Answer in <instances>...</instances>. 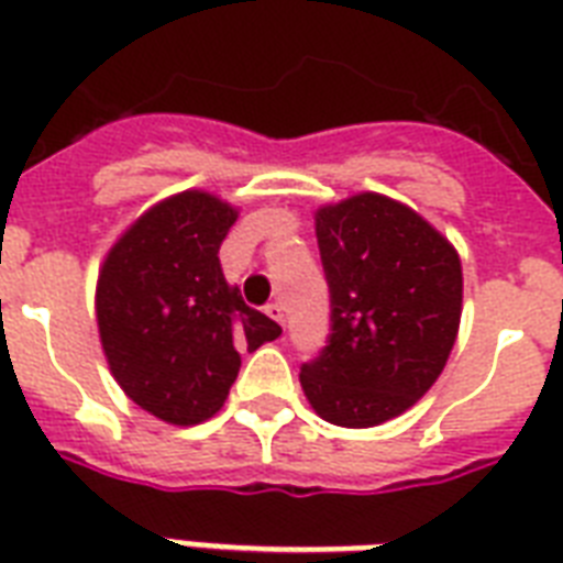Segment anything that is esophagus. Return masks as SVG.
<instances>
[{
  "label": "esophagus",
  "mask_w": 563,
  "mask_h": 563,
  "mask_svg": "<svg viewBox=\"0 0 563 563\" xmlns=\"http://www.w3.org/2000/svg\"><path fill=\"white\" fill-rule=\"evenodd\" d=\"M265 312H268V316H272L277 324L286 327V309H283V303H268V307H265Z\"/></svg>",
  "instance_id": "34e87169"
}]
</instances>
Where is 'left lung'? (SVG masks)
Instances as JSON below:
<instances>
[{"label":"left lung","instance_id":"1","mask_svg":"<svg viewBox=\"0 0 563 563\" xmlns=\"http://www.w3.org/2000/svg\"><path fill=\"white\" fill-rule=\"evenodd\" d=\"M316 236L330 335L300 368V385L335 427H376L444 371L462 318V263L427 219L376 192L321 207Z\"/></svg>","mask_w":563,"mask_h":563}]
</instances>
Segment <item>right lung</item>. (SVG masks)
<instances>
[{"mask_svg": "<svg viewBox=\"0 0 563 563\" xmlns=\"http://www.w3.org/2000/svg\"><path fill=\"white\" fill-rule=\"evenodd\" d=\"M236 216L201 189L172 195L122 233L99 272L96 318L110 374L175 427L212 418L239 374V351L283 333L224 280L219 247Z\"/></svg>", "mask_w": 563, "mask_h": 563, "instance_id": "obj_1", "label": "right lung"}]
</instances>
